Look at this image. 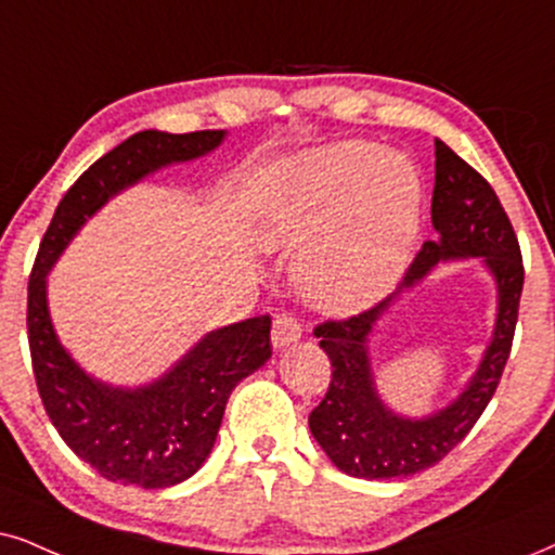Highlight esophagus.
I'll use <instances>...</instances> for the list:
<instances>
[{
    "label": "esophagus",
    "mask_w": 555,
    "mask_h": 555,
    "mask_svg": "<svg viewBox=\"0 0 555 555\" xmlns=\"http://www.w3.org/2000/svg\"><path fill=\"white\" fill-rule=\"evenodd\" d=\"M301 338V325L292 314H276L273 318V327H271V343L273 348H286L292 343H297Z\"/></svg>",
    "instance_id": "esophagus-1"
}]
</instances>
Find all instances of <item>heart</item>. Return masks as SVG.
<instances>
[{
    "label": "heart",
    "instance_id": "heart-1",
    "mask_svg": "<svg viewBox=\"0 0 555 555\" xmlns=\"http://www.w3.org/2000/svg\"><path fill=\"white\" fill-rule=\"evenodd\" d=\"M420 177L399 153L333 143L279 179L263 222L269 248L301 256L299 289L322 312H356L402 276L420 228Z\"/></svg>",
    "mask_w": 555,
    "mask_h": 555
}]
</instances>
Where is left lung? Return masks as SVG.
Returning <instances> with one entry per match:
<instances>
[{"label": "left lung", "instance_id": "left-lung-1", "mask_svg": "<svg viewBox=\"0 0 555 555\" xmlns=\"http://www.w3.org/2000/svg\"><path fill=\"white\" fill-rule=\"evenodd\" d=\"M433 228L438 237L423 248L395 294L371 310L314 327L333 378L310 415V430L340 472L359 479H395L425 472L443 461L487 410L500 384L515 338L525 282L522 254L500 196L476 168L435 140ZM481 257L498 282V322L485 359L454 402L427 418H402L377 397L367 359V335L404 288L440 260Z\"/></svg>", "mask_w": 555, "mask_h": 555}]
</instances>
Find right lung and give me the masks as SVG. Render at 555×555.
<instances>
[{
	"label": "right lung",
	"mask_w": 555,
	"mask_h": 555,
	"mask_svg": "<svg viewBox=\"0 0 555 555\" xmlns=\"http://www.w3.org/2000/svg\"><path fill=\"white\" fill-rule=\"evenodd\" d=\"M225 130L171 135L143 130L104 153L63 194L27 284L33 374L51 423L72 451L109 481L166 489L199 472L212 451L230 391L271 359V318L212 330L177 366L138 389L89 376L55 335L46 276L83 222L158 168L215 151Z\"/></svg>",
	"instance_id": "add662e5"
}]
</instances>
